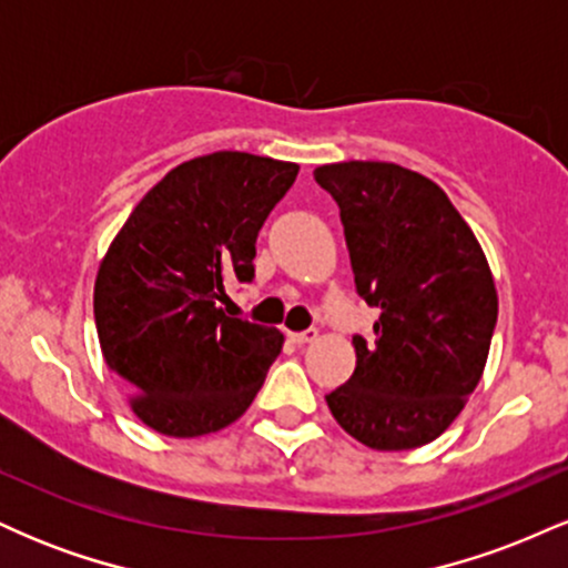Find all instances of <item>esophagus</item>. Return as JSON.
Wrapping results in <instances>:
<instances>
[{
  "mask_svg": "<svg viewBox=\"0 0 568 568\" xmlns=\"http://www.w3.org/2000/svg\"><path fill=\"white\" fill-rule=\"evenodd\" d=\"M317 338V328H306V331H298V334H291V342L293 344H310Z\"/></svg>",
  "mask_w": 568,
  "mask_h": 568,
  "instance_id": "1",
  "label": "esophagus"
}]
</instances>
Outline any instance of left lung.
Instances as JSON below:
<instances>
[{"label":"left lung","mask_w":568,"mask_h":568,"mask_svg":"<svg viewBox=\"0 0 568 568\" xmlns=\"http://www.w3.org/2000/svg\"><path fill=\"white\" fill-rule=\"evenodd\" d=\"M315 181L342 211L357 296L379 310L376 338L352 336L355 374L325 403L363 446H425L484 374L497 325L484 251L446 192L395 162H336Z\"/></svg>","instance_id":"obj_1"}]
</instances>
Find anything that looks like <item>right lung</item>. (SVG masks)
I'll list each match as a JSON object with an SVG mask.
<instances>
[{
	"instance_id": "right-lung-1",
	"label": "right lung",
	"mask_w": 568,
	"mask_h": 568,
	"mask_svg": "<svg viewBox=\"0 0 568 568\" xmlns=\"http://www.w3.org/2000/svg\"><path fill=\"white\" fill-rule=\"evenodd\" d=\"M298 165L216 152L173 168L133 207L95 277V328L146 427L197 438L245 414L283 349L277 328L226 317L256 275V237Z\"/></svg>"
}]
</instances>
